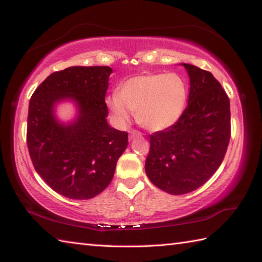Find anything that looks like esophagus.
I'll list each match as a JSON object with an SVG mask.
<instances>
[{
	"label": "esophagus",
	"mask_w": 262,
	"mask_h": 262,
	"mask_svg": "<svg viewBox=\"0 0 262 262\" xmlns=\"http://www.w3.org/2000/svg\"><path fill=\"white\" fill-rule=\"evenodd\" d=\"M139 136H141L140 132H137L135 129L129 130V140H133V139H135V137H139Z\"/></svg>",
	"instance_id": "esophagus-1"
}]
</instances>
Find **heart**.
Listing matches in <instances>:
<instances>
[{
  "label": "heart",
  "instance_id": "heart-1",
  "mask_svg": "<svg viewBox=\"0 0 262 262\" xmlns=\"http://www.w3.org/2000/svg\"><path fill=\"white\" fill-rule=\"evenodd\" d=\"M187 84L176 73H151L128 78L107 105L119 125L129 121L130 112L142 127L151 132L173 126L183 117L187 104Z\"/></svg>",
  "mask_w": 262,
  "mask_h": 262
}]
</instances>
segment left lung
I'll return each mask as SVG.
<instances>
[{
	"mask_svg": "<svg viewBox=\"0 0 262 262\" xmlns=\"http://www.w3.org/2000/svg\"><path fill=\"white\" fill-rule=\"evenodd\" d=\"M189 77L188 104L178 122L150 135L145 173L168 194L192 192L223 162L230 141V100L206 70L181 63Z\"/></svg>",
	"mask_w": 262,
	"mask_h": 262,
	"instance_id": "8db88e82",
	"label": "left lung"
}]
</instances>
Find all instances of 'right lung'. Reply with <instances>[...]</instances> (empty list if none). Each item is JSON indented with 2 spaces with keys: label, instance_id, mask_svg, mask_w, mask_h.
Wrapping results in <instances>:
<instances>
[{
  "label": "right lung",
  "instance_id": "1",
  "mask_svg": "<svg viewBox=\"0 0 262 262\" xmlns=\"http://www.w3.org/2000/svg\"><path fill=\"white\" fill-rule=\"evenodd\" d=\"M112 68L69 67L51 74L33 92L29 104L28 148L35 171L56 193L89 200L113 179L128 133L107 123L105 95ZM72 100L78 114L61 123L56 105Z\"/></svg>",
  "mask_w": 262,
  "mask_h": 262
}]
</instances>
